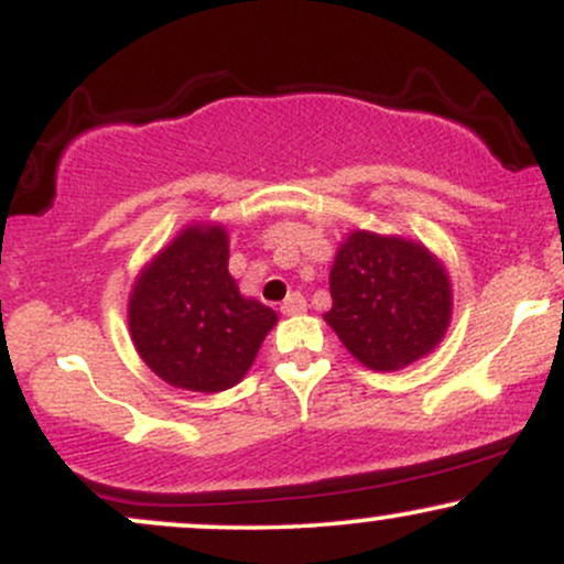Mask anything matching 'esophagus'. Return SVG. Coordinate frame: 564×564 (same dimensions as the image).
I'll return each instance as SVG.
<instances>
[{
	"label": "esophagus",
	"mask_w": 564,
	"mask_h": 564,
	"mask_svg": "<svg viewBox=\"0 0 564 564\" xmlns=\"http://www.w3.org/2000/svg\"><path fill=\"white\" fill-rule=\"evenodd\" d=\"M304 310H307V300H304L300 291L289 294L286 302L281 304V313L283 315H300V313H304Z\"/></svg>",
	"instance_id": "esophagus-1"
}]
</instances>
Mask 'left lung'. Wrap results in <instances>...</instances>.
Instances as JSON below:
<instances>
[{
    "label": "left lung",
    "mask_w": 564,
    "mask_h": 564,
    "mask_svg": "<svg viewBox=\"0 0 564 564\" xmlns=\"http://www.w3.org/2000/svg\"><path fill=\"white\" fill-rule=\"evenodd\" d=\"M326 323L349 352L394 371L432 352L451 321V283L424 246L358 230L332 268Z\"/></svg>",
    "instance_id": "8db88e82"
}]
</instances>
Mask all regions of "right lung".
<instances>
[{
  "label": "right lung",
  "mask_w": 564,
  "mask_h": 564,
  "mask_svg": "<svg viewBox=\"0 0 564 564\" xmlns=\"http://www.w3.org/2000/svg\"><path fill=\"white\" fill-rule=\"evenodd\" d=\"M278 315L243 300L228 273V232L187 228L142 270L129 300L140 358L172 387L223 392L238 384Z\"/></svg>",
  "instance_id": "add662e5"
}]
</instances>
